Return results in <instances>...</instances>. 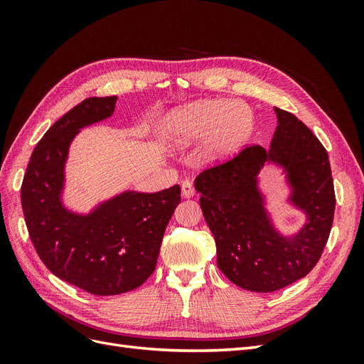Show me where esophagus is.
Masks as SVG:
<instances>
[{
	"mask_svg": "<svg viewBox=\"0 0 364 364\" xmlns=\"http://www.w3.org/2000/svg\"><path fill=\"white\" fill-rule=\"evenodd\" d=\"M181 186H182V196L186 197V199H190V197H193L196 194V190H194L191 181H183Z\"/></svg>",
	"mask_w": 364,
	"mask_h": 364,
	"instance_id": "34e87169",
	"label": "esophagus"
}]
</instances>
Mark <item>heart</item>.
Listing matches in <instances>:
<instances>
[{
	"label": "heart",
	"instance_id": "heart-1",
	"mask_svg": "<svg viewBox=\"0 0 364 364\" xmlns=\"http://www.w3.org/2000/svg\"><path fill=\"white\" fill-rule=\"evenodd\" d=\"M255 129L252 109L240 102L202 100L171 114L167 136L171 146L182 147L208 135L200 149L206 162L226 159L246 146Z\"/></svg>",
	"mask_w": 364,
	"mask_h": 364
}]
</instances>
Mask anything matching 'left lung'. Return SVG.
Masks as SVG:
<instances>
[{
	"label": "left lung",
	"instance_id": "obj_1",
	"mask_svg": "<svg viewBox=\"0 0 364 364\" xmlns=\"http://www.w3.org/2000/svg\"><path fill=\"white\" fill-rule=\"evenodd\" d=\"M278 127L270 150L249 146L235 158L203 170L194 181L217 246V266L238 287L270 293L304 278L321 259L331 232L336 194L322 142L301 119L274 107ZM281 164L291 201L307 222L293 237L272 228L257 188L264 163Z\"/></svg>",
	"mask_w": 364,
	"mask_h": 364
}]
</instances>
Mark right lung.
<instances>
[{
  "label": "right lung",
  "mask_w": 364,
  "mask_h": 364,
  "mask_svg": "<svg viewBox=\"0 0 364 364\" xmlns=\"http://www.w3.org/2000/svg\"><path fill=\"white\" fill-rule=\"evenodd\" d=\"M117 97H91L54 123L33 150L21 186L28 235L58 278L91 294L111 296L139 287L156 267L162 237L181 186L158 193L124 191L90 214L62 203L65 162L79 130L114 114Z\"/></svg>",
  "instance_id": "obj_1"
}]
</instances>
